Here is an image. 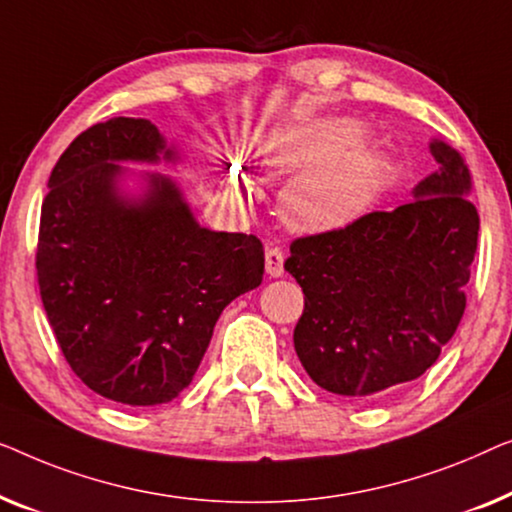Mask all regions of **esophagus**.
Masks as SVG:
<instances>
[{
  "mask_svg": "<svg viewBox=\"0 0 512 512\" xmlns=\"http://www.w3.org/2000/svg\"><path fill=\"white\" fill-rule=\"evenodd\" d=\"M266 273L273 278L283 276V262H285V253L280 248H269L266 250Z\"/></svg>",
  "mask_w": 512,
  "mask_h": 512,
  "instance_id": "esophagus-1",
  "label": "esophagus"
}]
</instances>
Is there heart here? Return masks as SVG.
Returning a JSON list of instances; mask_svg holds the SVG:
<instances>
[{"label":"heart","mask_w":512,"mask_h":512,"mask_svg":"<svg viewBox=\"0 0 512 512\" xmlns=\"http://www.w3.org/2000/svg\"><path fill=\"white\" fill-rule=\"evenodd\" d=\"M357 139V122L315 120L276 129L255 141L257 160L273 174L306 169L285 192L283 208L292 227L304 232L343 227L373 199L387 164L376 148L355 143Z\"/></svg>","instance_id":"obj_1"}]
</instances>
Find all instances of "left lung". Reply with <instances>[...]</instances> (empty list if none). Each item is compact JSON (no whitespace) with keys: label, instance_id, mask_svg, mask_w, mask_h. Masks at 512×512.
I'll list each match as a JSON object with an SVG mask.
<instances>
[{"label":"left lung","instance_id":"1","mask_svg":"<svg viewBox=\"0 0 512 512\" xmlns=\"http://www.w3.org/2000/svg\"><path fill=\"white\" fill-rule=\"evenodd\" d=\"M429 150L438 171L408 204L292 241L294 350L322 390L383 397L420 378L462 320L480 218L462 155L438 139Z\"/></svg>","mask_w":512,"mask_h":512}]
</instances>
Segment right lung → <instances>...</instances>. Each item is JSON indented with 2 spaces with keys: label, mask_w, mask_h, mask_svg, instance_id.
Returning a JSON list of instances; mask_svg holds the SVG:
<instances>
[{
  "label": "right lung",
  "mask_w": 512,
  "mask_h": 512,
  "mask_svg": "<svg viewBox=\"0 0 512 512\" xmlns=\"http://www.w3.org/2000/svg\"><path fill=\"white\" fill-rule=\"evenodd\" d=\"M176 160L146 118H111L78 134L50 171L37 278L71 371L104 399L160 406L199 369L229 301L255 290L264 248L253 234L199 227L181 190L148 174L122 197L115 162Z\"/></svg>",
  "instance_id": "right-lung-1"
}]
</instances>
